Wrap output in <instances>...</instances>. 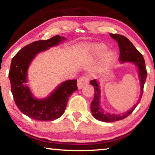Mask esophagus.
I'll return each mask as SVG.
<instances>
[{
	"label": "esophagus",
	"instance_id": "esophagus-1",
	"mask_svg": "<svg viewBox=\"0 0 155 155\" xmlns=\"http://www.w3.org/2000/svg\"><path fill=\"white\" fill-rule=\"evenodd\" d=\"M88 82V80L87 78L86 77H81L78 79V81H77V86H78V89H79V90H81V89H82L84 86H85L86 84Z\"/></svg>",
	"mask_w": 155,
	"mask_h": 155
}]
</instances>
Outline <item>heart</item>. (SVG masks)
I'll return each mask as SVG.
<instances>
[{
  "instance_id": "obj_1",
  "label": "heart",
  "mask_w": 155,
  "mask_h": 155,
  "mask_svg": "<svg viewBox=\"0 0 155 155\" xmlns=\"http://www.w3.org/2000/svg\"><path fill=\"white\" fill-rule=\"evenodd\" d=\"M85 48L90 51L91 56H98L103 53L107 48V46L103 44H92L86 46ZM115 52L113 51H107L104 52L101 57V66L107 68L111 65L115 59Z\"/></svg>"
}]
</instances>
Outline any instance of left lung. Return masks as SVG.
Here are the masks:
<instances>
[{
  "mask_svg": "<svg viewBox=\"0 0 155 155\" xmlns=\"http://www.w3.org/2000/svg\"><path fill=\"white\" fill-rule=\"evenodd\" d=\"M110 36L117 41L118 44L120 48V61L121 64H124L126 62L133 63L135 65L137 68L139 77H140V96L138 99V101L135 104L133 105L132 108H130L127 111L123 114H110L109 112H106L103 109L101 105V90L100 83L96 79L90 81V84L94 86V98L93 101L91 103V112L93 116L96 120L103 121L105 122H113L115 121H118L122 119H124L128 117L130 114H132L136 107L140 103L142 96L143 86L145 84L147 71L144 61L143 57L140 52H139L133 44L128 40V39L126 38L124 35H119V34H110Z\"/></svg>",
  "mask_w": 155,
  "mask_h": 155,
  "instance_id": "1",
  "label": "left lung"
}]
</instances>
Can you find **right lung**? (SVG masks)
Segmentation results:
<instances>
[{
	"label": "right lung",
	"instance_id": "1",
	"mask_svg": "<svg viewBox=\"0 0 155 155\" xmlns=\"http://www.w3.org/2000/svg\"><path fill=\"white\" fill-rule=\"evenodd\" d=\"M66 39L56 35L47 40H39L28 44L12 60L9 78L11 90L16 106L23 114L39 121H53L65 111L69 97L77 91V80H68L60 83L44 98L34 96L28 83V70L36 55L51 47L59 45Z\"/></svg>",
	"mask_w": 155,
	"mask_h": 155
}]
</instances>
